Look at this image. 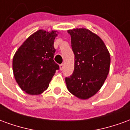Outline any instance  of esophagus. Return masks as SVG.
Here are the masks:
<instances>
[{"label": "esophagus", "mask_w": 130, "mask_h": 130, "mask_svg": "<svg viewBox=\"0 0 130 130\" xmlns=\"http://www.w3.org/2000/svg\"><path fill=\"white\" fill-rule=\"evenodd\" d=\"M63 68H64V64H60V70H62Z\"/></svg>", "instance_id": "34e87169"}]
</instances>
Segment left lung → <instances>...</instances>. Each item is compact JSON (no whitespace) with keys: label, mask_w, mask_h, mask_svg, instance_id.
Segmentation results:
<instances>
[{"label":"left lung","mask_w":130,"mask_h":130,"mask_svg":"<svg viewBox=\"0 0 130 130\" xmlns=\"http://www.w3.org/2000/svg\"><path fill=\"white\" fill-rule=\"evenodd\" d=\"M74 54V70L65 78L68 90L76 98L86 100L98 93L110 68V54L100 37L86 28L68 30Z\"/></svg>","instance_id":"1"}]
</instances>
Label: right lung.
Returning a JSON list of instances; mask_svg holds the SVG:
<instances>
[{
    "label": "right lung",
    "instance_id": "right-lung-1",
    "mask_svg": "<svg viewBox=\"0 0 130 130\" xmlns=\"http://www.w3.org/2000/svg\"><path fill=\"white\" fill-rule=\"evenodd\" d=\"M56 30H39L28 37L16 51L12 60L14 76L21 90L40 95L48 87L59 65L54 62Z\"/></svg>",
    "mask_w": 130,
    "mask_h": 130
}]
</instances>
